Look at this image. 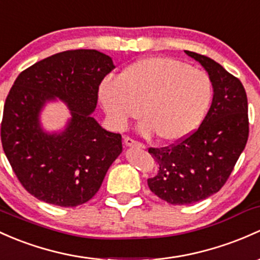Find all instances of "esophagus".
Returning a JSON list of instances; mask_svg holds the SVG:
<instances>
[{"label": "esophagus", "instance_id": "obj_1", "mask_svg": "<svg viewBox=\"0 0 260 260\" xmlns=\"http://www.w3.org/2000/svg\"><path fill=\"white\" fill-rule=\"evenodd\" d=\"M124 142H125V145H126V146H129V147H139V149H144V147H145L144 145L141 144V142L134 140V139H131V138H125Z\"/></svg>", "mask_w": 260, "mask_h": 260}]
</instances>
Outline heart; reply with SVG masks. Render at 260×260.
<instances>
[{
	"label": "heart",
	"mask_w": 260,
	"mask_h": 260,
	"mask_svg": "<svg viewBox=\"0 0 260 260\" xmlns=\"http://www.w3.org/2000/svg\"><path fill=\"white\" fill-rule=\"evenodd\" d=\"M100 104L116 129L141 114L140 131L164 142L185 140L207 114L213 96L208 75L171 57L152 55L130 64L98 89Z\"/></svg>",
	"instance_id": "1"
}]
</instances>
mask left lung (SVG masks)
Segmentation results:
<instances>
[{"label":"left lung","mask_w":260,"mask_h":260,"mask_svg":"<svg viewBox=\"0 0 260 260\" xmlns=\"http://www.w3.org/2000/svg\"><path fill=\"white\" fill-rule=\"evenodd\" d=\"M208 73L213 99L192 135L149 152L157 174L147 180L151 192L171 205H192L222 188L244 150L249 134L248 100L238 78L206 55L185 51Z\"/></svg>","instance_id":"8db88e82"}]
</instances>
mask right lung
<instances>
[{
	"mask_svg": "<svg viewBox=\"0 0 260 260\" xmlns=\"http://www.w3.org/2000/svg\"><path fill=\"white\" fill-rule=\"evenodd\" d=\"M114 68L113 59L95 49L67 51L33 64L11 88L2 147L19 182L40 201L60 207L88 202L121 153V135L91 116L99 84ZM57 99L66 103L71 118L63 131L48 133L40 113Z\"/></svg>",
	"mask_w": 260,
	"mask_h": 260,
	"instance_id": "add662e5",
	"label": "right lung"
}]
</instances>
